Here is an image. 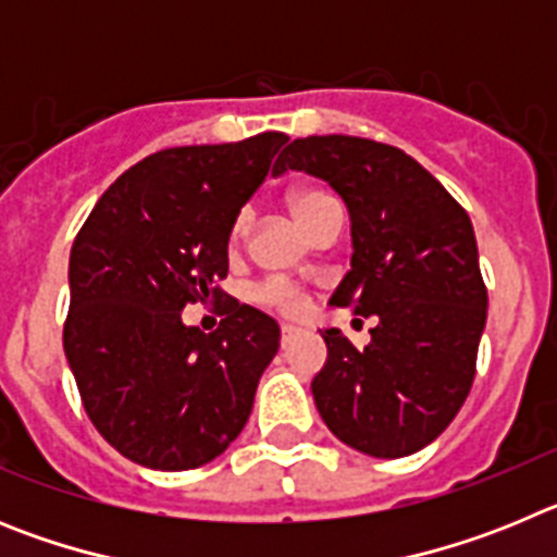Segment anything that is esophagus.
Listing matches in <instances>:
<instances>
[{
  "label": "esophagus",
  "instance_id": "1",
  "mask_svg": "<svg viewBox=\"0 0 557 557\" xmlns=\"http://www.w3.org/2000/svg\"><path fill=\"white\" fill-rule=\"evenodd\" d=\"M298 334H301V329H298V326H282V346L287 348L289 343H293V339L298 337Z\"/></svg>",
  "mask_w": 557,
  "mask_h": 557
}]
</instances>
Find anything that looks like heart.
Segmentation results:
<instances>
[{
	"label": "heart",
	"instance_id": "1",
	"mask_svg": "<svg viewBox=\"0 0 557 557\" xmlns=\"http://www.w3.org/2000/svg\"><path fill=\"white\" fill-rule=\"evenodd\" d=\"M323 203H329V198L326 195H321V191H298V195H293V200H289V209H293V214L298 218V223L307 228L312 214L321 209ZM248 231H250V211L243 209L239 214H236L234 225H231V248L243 245ZM253 298L256 304H262V307L268 309H278V312L284 314H298L304 307L298 289L287 282H278V278H270V282L259 284V287L253 289Z\"/></svg>",
	"mask_w": 557,
	"mask_h": 557
}]
</instances>
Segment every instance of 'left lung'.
Returning a JSON list of instances; mask_svg holds the SVG:
<instances>
[{"label": "left lung", "mask_w": 557, "mask_h": 557, "mask_svg": "<svg viewBox=\"0 0 557 557\" xmlns=\"http://www.w3.org/2000/svg\"><path fill=\"white\" fill-rule=\"evenodd\" d=\"M304 170L337 191L351 218V270L329 307L371 318L362 351L326 329L329 357L312 379L329 430L371 457H407L460 412L476 371L488 289L471 220L398 147L357 136L295 139L273 175Z\"/></svg>", "instance_id": "left-lung-1"}]
</instances>
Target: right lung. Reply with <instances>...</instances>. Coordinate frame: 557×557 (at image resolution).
Instances as JSON below:
<instances>
[{
	"instance_id": "1",
	"label": "right lung",
	"mask_w": 557,
	"mask_h": 557,
	"mask_svg": "<svg viewBox=\"0 0 557 557\" xmlns=\"http://www.w3.org/2000/svg\"><path fill=\"white\" fill-rule=\"evenodd\" d=\"M282 145L270 131L152 152L108 186L72 245L63 351L91 424L127 460L198 469L253 410L282 332L214 284L228 275L231 225ZM206 297L226 314L211 335L180 321Z\"/></svg>"
}]
</instances>
